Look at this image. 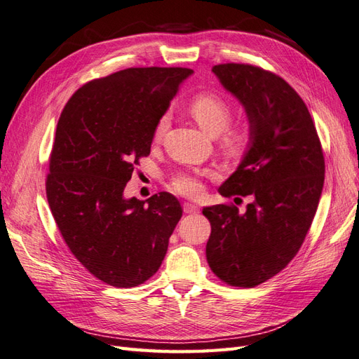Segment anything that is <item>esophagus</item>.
<instances>
[{
	"mask_svg": "<svg viewBox=\"0 0 359 359\" xmlns=\"http://www.w3.org/2000/svg\"><path fill=\"white\" fill-rule=\"evenodd\" d=\"M182 208H184V212H187V214H196V212H199V206L191 203V202H184Z\"/></svg>",
	"mask_w": 359,
	"mask_h": 359,
	"instance_id": "esophagus-1",
	"label": "esophagus"
}]
</instances>
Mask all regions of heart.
Returning a JSON list of instances; mask_svg holds the SVG:
<instances>
[{"label":"heart","instance_id":"1","mask_svg":"<svg viewBox=\"0 0 359 359\" xmlns=\"http://www.w3.org/2000/svg\"><path fill=\"white\" fill-rule=\"evenodd\" d=\"M189 111L196 123L210 135L219 136L220 148L227 156L243 154L250 142V130L245 124H229L232 118V104L224 95L215 91H202L194 94L189 102ZM169 114H163L154 127L153 140L160 142L169 128ZM170 189L181 196L196 198L203 186L201 177L194 172H180L170 180Z\"/></svg>","mask_w":359,"mask_h":359}]
</instances>
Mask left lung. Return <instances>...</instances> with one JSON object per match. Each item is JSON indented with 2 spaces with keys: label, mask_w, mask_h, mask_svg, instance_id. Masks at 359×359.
<instances>
[{
  "label": "left lung",
  "mask_w": 359,
  "mask_h": 359,
  "mask_svg": "<svg viewBox=\"0 0 359 359\" xmlns=\"http://www.w3.org/2000/svg\"><path fill=\"white\" fill-rule=\"evenodd\" d=\"M212 72L250 121L247 154L220 193L255 201L244 214L233 203L203 208L206 260L223 283L255 287L286 268L306 240L323 187V149L306 103L278 74L240 62Z\"/></svg>",
  "instance_id": "obj_1"
}]
</instances>
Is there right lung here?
Instances as JSON below:
<instances>
[{
    "label": "right lung",
    "mask_w": 359,
    "mask_h": 359,
    "mask_svg": "<svg viewBox=\"0 0 359 359\" xmlns=\"http://www.w3.org/2000/svg\"><path fill=\"white\" fill-rule=\"evenodd\" d=\"M186 67H130L82 85L64 106L53 140L46 196L72 255L115 287L153 277L180 222L178 199L161 191L126 199V184L149 156L153 132Z\"/></svg>",
    "instance_id": "add662e5"
}]
</instances>
